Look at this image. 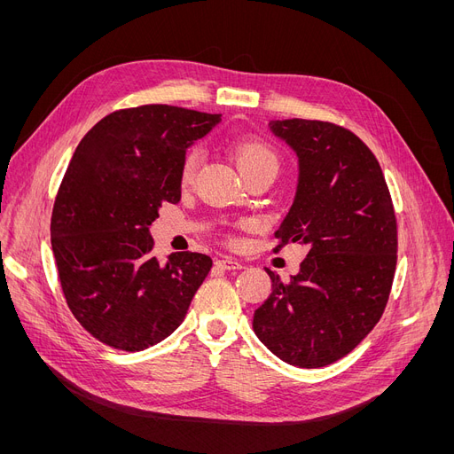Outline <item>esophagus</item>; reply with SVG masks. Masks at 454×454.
Here are the masks:
<instances>
[{"mask_svg": "<svg viewBox=\"0 0 454 454\" xmlns=\"http://www.w3.org/2000/svg\"><path fill=\"white\" fill-rule=\"evenodd\" d=\"M215 265H217V267H219V269H223V270H241V269H245V265H243V263H239V261H237V259H231V257L217 259V261H215Z\"/></svg>", "mask_w": 454, "mask_h": 454, "instance_id": "34e87169", "label": "esophagus"}]
</instances>
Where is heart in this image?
<instances>
[{
  "mask_svg": "<svg viewBox=\"0 0 454 454\" xmlns=\"http://www.w3.org/2000/svg\"><path fill=\"white\" fill-rule=\"evenodd\" d=\"M231 154L235 160L237 169L243 175V178L261 173V171H272L278 173L279 160L272 147L267 143L254 139V137H241L231 145ZM200 163V151L191 149L182 160L180 165V182L185 185L193 180Z\"/></svg>",
  "mask_w": 454,
  "mask_h": 454,
  "instance_id": "b5f03b06",
  "label": "heart"
}]
</instances>
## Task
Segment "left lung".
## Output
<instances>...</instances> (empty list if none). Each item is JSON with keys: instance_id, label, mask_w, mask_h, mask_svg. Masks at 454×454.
Returning <instances> with one entry per match:
<instances>
[{"instance_id": "obj_1", "label": "left lung", "mask_w": 454, "mask_h": 454, "mask_svg": "<svg viewBox=\"0 0 454 454\" xmlns=\"http://www.w3.org/2000/svg\"><path fill=\"white\" fill-rule=\"evenodd\" d=\"M269 127L300 167L274 252L289 243L309 252L289 283L267 270L272 293L252 325L281 361L322 368L359 346L383 317L397 263L394 204L377 158L348 129L311 119Z\"/></svg>"}]
</instances>
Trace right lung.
Here are the masks:
<instances>
[{
    "mask_svg": "<svg viewBox=\"0 0 454 454\" xmlns=\"http://www.w3.org/2000/svg\"><path fill=\"white\" fill-rule=\"evenodd\" d=\"M221 121L169 105L103 117L81 139L51 215V247L69 311L99 342L141 351L182 324L211 259L153 255L151 224L161 204L180 202L189 145Z\"/></svg>",
    "mask_w": 454,
    "mask_h": 454,
    "instance_id": "right-lung-1",
    "label": "right lung"
}]
</instances>
